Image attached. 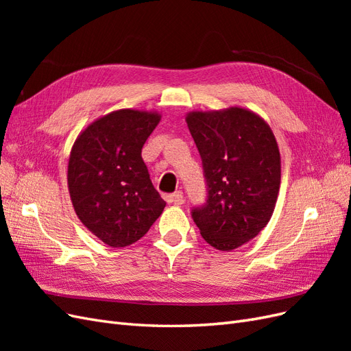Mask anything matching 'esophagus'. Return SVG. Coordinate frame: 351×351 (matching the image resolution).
<instances>
[{"label": "esophagus", "instance_id": "34e87169", "mask_svg": "<svg viewBox=\"0 0 351 351\" xmlns=\"http://www.w3.org/2000/svg\"><path fill=\"white\" fill-rule=\"evenodd\" d=\"M167 200L169 202V204H174V205H183L184 202V196H183V192H176L174 195L168 196Z\"/></svg>", "mask_w": 351, "mask_h": 351}]
</instances>
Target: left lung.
Wrapping results in <instances>:
<instances>
[{
    "label": "left lung",
    "instance_id": "obj_1",
    "mask_svg": "<svg viewBox=\"0 0 351 351\" xmlns=\"http://www.w3.org/2000/svg\"><path fill=\"white\" fill-rule=\"evenodd\" d=\"M186 123L208 184L192 217L208 244L234 250L269 222L281 184V156L269 124L247 108L190 111Z\"/></svg>",
    "mask_w": 351,
    "mask_h": 351
}]
</instances>
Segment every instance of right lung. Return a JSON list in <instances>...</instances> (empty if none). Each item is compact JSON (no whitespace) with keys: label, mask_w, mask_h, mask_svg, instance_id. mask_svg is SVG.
<instances>
[{"label":"right lung","mask_w":351,"mask_h":351,"mask_svg":"<svg viewBox=\"0 0 351 351\" xmlns=\"http://www.w3.org/2000/svg\"><path fill=\"white\" fill-rule=\"evenodd\" d=\"M159 121L156 111L117 110L90 123L73 143L67 184L74 212L111 247L142 239L165 208L142 159Z\"/></svg>","instance_id":"right-lung-1"}]
</instances>
